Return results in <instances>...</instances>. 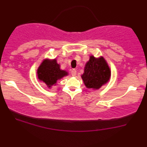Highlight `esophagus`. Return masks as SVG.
<instances>
[{
  "label": "esophagus",
  "instance_id": "esophagus-1",
  "mask_svg": "<svg viewBox=\"0 0 147 147\" xmlns=\"http://www.w3.org/2000/svg\"><path fill=\"white\" fill-rule=\"evenodd\" d=\"M71 75L72 76H73V77H75V76L77 75V70H76L75 69H72L71 71Z\"/></svg>",
  "mask_w": 147,
  "mask_h": 147
}]
</instances>
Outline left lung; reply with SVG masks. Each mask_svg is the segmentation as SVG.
<instances>
[{
    "instance_id": "obj_1",
    "label": "left lung",
    "mask_w": 147,
    "mask_h": 147,
    "mask_svg": "<svg viewBox=\"0 0 147 147\" xmlns=\"http://www.w3.org/2000/svg\"><path fill=\"white\" fill-rule=\"evenodd\" d=\"M111 71L104 58L96 59L90 56L86 64L82 77L84 84L88 88L98 89L109 80Z\"/></svg>"
}]
</instances>
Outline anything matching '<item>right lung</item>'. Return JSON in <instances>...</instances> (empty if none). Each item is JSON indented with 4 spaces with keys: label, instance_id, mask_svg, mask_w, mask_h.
I'll return each mask as SVG.
<instances>
[{
    "label": "right lung",
    "instance_id": "obj_1",
    "mask_svg": "<svg viewBox=\"0 0 147 147\" xmlns=\"http://www.w3.org/2000/svg\"><path fill=\"white\" fill-rule=\"evenodd\" d=\"M38 78L46 84L48 87L57 83V81L68 75L67 72L60 70L59 65L56 59L45 60L42 62L38 70Z\"/></svg>",
    "mask_w": 147,
    "mask_h": 147
}]
</instances>
